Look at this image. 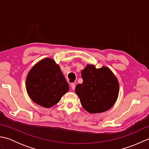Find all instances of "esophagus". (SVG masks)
I'll return each instance as SVG.
<instances>
[{"mask_svg": "<svg viewBox=\"0 0 149 149\" xmlns=\"http://www.w3.org/2000/svg\"><path fill=\"white\" fill-rule=\"evenodd\" d=\"M70 88H71V90H75V85L74 83H72L70 85Z\"/></svg>", "mask_w": 149, "mask_h": 149, "instance_id": "obj_1", "label": "esophagus"}]
</instances>
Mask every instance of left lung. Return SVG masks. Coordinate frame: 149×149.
<instances>
[{
  "mask_svg": "<svg viewBox=\"0 0 149 149\" xmlns=\"http://www.w3.org/2000/svg\"><path fill=\"white\" fill-rule=\"evenodd\" d=\"M83 82L77 84L75 93L83 108L90 113H99L109 109L117 100L119 83L111 70L102 66L96 68L88 64L81 71Z\"/></svg>",
  "mask_w": 149,
  "mask_h": 149,
  "instance_id": "left-lung-1",
  "label": "left lung"
}]
</instances>
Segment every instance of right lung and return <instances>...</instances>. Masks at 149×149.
Listing matches in <instances>:
<instances>
[{"instance_id": "obj_1", "label": "right lung", "mask_w": 149, "mask_h": 149, "mask_svg": "<svg viewBox=\"0 0 149 149\" xmlns=\"http://www.w3.org/2000/svg\"><path fill=\"white\" fill-rule=\"evenodd\" d=\"M26 84L31 100L46 108L58 103L69 90L61 68L51 58L43 59L33 66L28 73Z\"/></svg>"}]
</instances>
